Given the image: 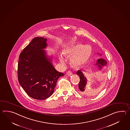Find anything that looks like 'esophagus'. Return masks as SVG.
Listing matches in <instances>:
<instances>
[{
  "label": "esophagus",
  "mask_w": 130,
  "mask_h": 130,
  "mask_svg": "<svg viewBox=\"0 0 130 130\" xmlns=\"http://www.w3.org/2000/svg\"><path fill=\"white\" fill-rule=\"evenodd\" d=\"M67 74L68 75V76H71L72 74V72L70 71H69L68 72H67Z\"/></svg>",
  "instance_id": "obj_1"
}]
</instances>
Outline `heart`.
Instances as JSON below:
<instances>
[{
    "label": "heart",
    "instance_id": "heart-1",
    "mask_svg": "<svg viewBox=\"0 0 130 130\" xmlns=\"http://www.w3.org/2000/svg\"><path fill=\"white\" fill-rule=\"evenodd\" d=\"M65 53L70 57H72L71 62L73 65L80 66L86 64L89 59L91 55V49L88 45L77 44L67 48ZM60 61L64 63V61L62 57H61Z\"/></svg>",
    "mask_w": 130,
    "mask_h": 130
}]
</instances>
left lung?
<instances>
[{
  "label": "left lung",
  "mask_w": 130,
  "mask_h": 130,
  "mask_svg": "<svg viewBox=\"0 0 130 130\" xmlns=\"http://www.w3.org/2000/svg\"><path fill=\"white\" fill-rule=\"evenodd\" d=\"M101 55V54H100ZM107 64V62L105 59L102 58L99 59L97 61V63L96 65H97L99 68L100 70H101L103 67L106 66ZM77 74L80 77V81L78 84V88L79 90L81 93H85L87 92V88L86 85L87 84V79L85 75L83 74V72H81V70H78L77 72Z\"/></svg>",
  "instance_id": "8db88e82"
}]
</instances>
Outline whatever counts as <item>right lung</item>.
Segmentation results:
<instances>
[{
  "instance_id": "1",
  "label": "right lung",
  "mask_w": 130,
  "mask_h": 130,
  "mask_svg": "<svg viewBox=\"0 0 130 130\" xmlns=\"http://www.w3.org/2000/svg\"><path fill=\"white\" fill-rule=\"evenodd\" d=\"M47 39L36 37L20 54L18 66V80L28 96L44 100L53 94L57 80L63 73L57 71L44 50Z\"/></svg>"
}]
</instances>
